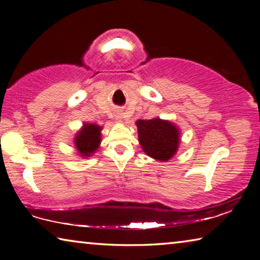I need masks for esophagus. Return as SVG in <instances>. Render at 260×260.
Here are the masks:
<instances>
[{"label":"esophagus","instance_id":"obj_1","mask_svg":"<svg viewBox=\"0 0 260 260\" xmlns=\"http://www.w3.org/2000/svg\"><path fill=\"white\" fill-rule=\"evenodd\" d=\"M116 118H117L118 120H120L121 119V113H119V112L116 113Z\"/></svg>","mask_w":260,"mask_h":260}]
</instances>
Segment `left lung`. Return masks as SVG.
I'll list each match as a JSON object with an SVG mask.
<instances>
[{"instance_id":"left-lung-1","label":"left lung","mask_w":260,"mask_h":260,"mask_svg":"<svg viewBox=\"0 0 260 260\" xmlns=\"http://www.w3.org/2000/svg\"><path fill=\"white\" fill-rule=\"evenodd\" d=\"M139 143L149 157L156 160L167 161L178 151L180 131L169 120L159 118L136 121Z\"/></svg>"}]
</instances>
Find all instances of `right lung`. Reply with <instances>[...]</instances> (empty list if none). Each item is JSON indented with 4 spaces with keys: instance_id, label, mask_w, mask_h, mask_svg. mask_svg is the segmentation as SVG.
Masks as SVG:
<instances>
[{
    "instance_id": "right-lung-1",
    "label": "right lung",
    "mask_w": 260,
    "mask_h": 260,
    "mask_svg": "<svg viewBox=\"0 0 260 260\" xmlns=\"http://www.w3.org/2000/svg\"><path fill=\"white\" fill-rule=\"evenodd\" d=\"M101 131L102 127L96 124L85 122L82 128L78 132L74 139L79 155L81 157H90L98 150L101 143Z\"/></svg>"
}]
</instances>
